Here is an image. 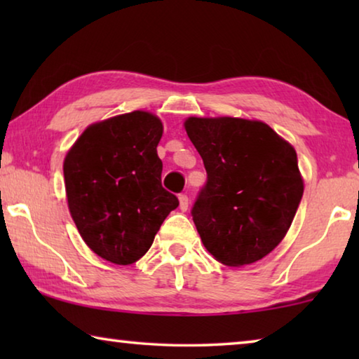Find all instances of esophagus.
<instances>
[{
    "label": "esophagus",
    "instance_id": "obj_1",
    "mask_svg": "<svg viewBox=\"0 0 359 359\" xmlns=\"http://www.w3.org/2000/svg\"><path fill=\"white\" fill-rule=\"evenodd\" d=\"M179 208H180V210H187L188 209V196L187 194H179Z\"/></svg>",
    "mask_w": 359,
    "mask_h": 359
}]
</instances>
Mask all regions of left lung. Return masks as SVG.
<instances>
[{
  "mask_svg": "<svg viewBox=\"0 0 359 359\" xmlns=\"http://www.w3.org/2000/svg\"><path fill=\"white\" fill-rule=\"evenodd\" d=\"M185 130L208 172L191 208L204 247L228 266L264 258L302 199L294 149L263 121L191 117Z\"/></svg>",
  "mask_w": 359,
  "mask_h": 359,
  "instance_id": "obj_1",
  "label": "left lung"
}]
</instances>
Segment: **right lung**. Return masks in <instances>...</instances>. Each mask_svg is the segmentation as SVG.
Masks as SVG:
<instances>
[{
	"label": "right lung",
	"mask_w": 359,
	"mask_h": 359,
	"mask_svg": "<svg viewBox=\"0 0 359 359\" xmlns=\"http://www.w3.org/2000/svg\"><path fill=\"white\" fill-rule=\"evenodd\" d=\"M161 135L160 118L135 111L88 126L65 158L72 220L85 244L114 264L141 258L179 205L161 185Z\"/></svg>",
	"instance_id": "right-lung-1"
}]
</instances>
